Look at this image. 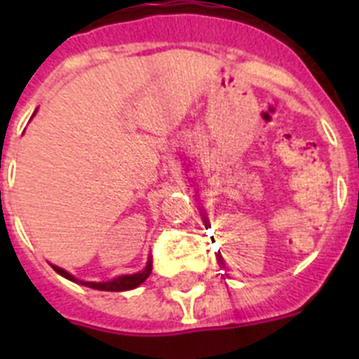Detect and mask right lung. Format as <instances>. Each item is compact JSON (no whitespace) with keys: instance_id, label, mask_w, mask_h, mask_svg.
Masks as SVG:
<instances>
[{"instance_id":"obj_1","label":"right lung","mask_w":359,"mask_h":359,"mask_svg":"<svg viewBox=\"0 0 359 359\" xmlns=\"http://www.w3.org/2000/svg\"><path fill=\"white\" fill-rule=\"evenodd\" d=\"M34 115H36V111H34ZM32 115V116H34ZM52 268L55 269L57 273L61 275V277L68 278L72 282H77V284H82V286H88V287H93V290L98 291H129V290H135L142 284V282L147 280V277L151 275L152 271V261L149 259L145 268L138 273H133V275H120V277H115L113 280H107V282H86V280H79L77 277H73L72 273H68L66 269L59 268V266L52 264Z\"/></svg>"}]
</instances>
